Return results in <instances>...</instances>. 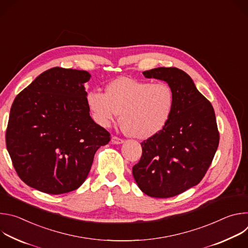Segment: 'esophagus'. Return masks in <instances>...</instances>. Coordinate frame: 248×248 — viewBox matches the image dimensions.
<instances>
[{
    "label": "esophagus",
    "mask_w": 248,
    "mask_h": 248,
    "mask_svg": "<svg viewBox=\"0 0 248 248\" xmlns=\"http://www.w3.org/2000/svg\"><path fill=\"white\" fill-rule=\"evenodd\" d=\"M111 142H112L113 144H117V145H119V144L124 143V139L119 138V137H117V136H113V137H112V139H111Z\"/></svg>",
    "instance_id": "34e87169"
}]
</instances>
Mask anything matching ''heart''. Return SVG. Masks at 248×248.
Returning <instances> with one entry per match:
<instances>
[{"label":"heart","mask_w":248,"mask_h":248,"mask_svg":"<svg viewBox=\"0 0 248 248\" xmlns=\"http://www.w3.org/2000/svg\"><path fill=\"white\" fill-rule=\"evenodd\" d=\"M174 100L172 89L165 82L128 78L113 80L105 93L91 90L86 94V105L95 124L109 127L122 112L121 124L125 133L141 140L164 129L172 114Z\"/></svg>","instance_id":"1"}]
</instances>
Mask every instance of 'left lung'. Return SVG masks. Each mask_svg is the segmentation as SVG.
I'll list each match as a JSON object with an SVG mask.
<instances>
[{
    "mask_svg": "<svg viewBox=\"0 0 248 248\" xmlns=\"http://www.w3.org/2000/svg\"><path fill=\"white\" fill-rule=\"evenodd\" d=\"M143 76L166 81L175 100L164 129L141 143L132 174L148 196L169 198L198 185L210 167L220 139L215 112L184 70L156 67Z\"/></svg>",
    "mask_w": 248,
    "mask_h": 248,
    "instance_id": "left-lung-1",
    "label": "left lung"
}]
</instances>
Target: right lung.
<instances>
[{"label":"right lung","mask_w":248,"mask_h":248,"mask_svg":"<svg viewBox=\"0 0 248 248\" xmlns=\"http://www.w3.org/2000/svg\"><path fill=\"white\" fill-rule=\"evenodd\" d=\"M85 70L53 67L15 99L6 133L7 149L22 182L48 194L78 189L96 151L111 139L86 105Z\"/></svg>","instance_id":"right-lung-1"}]
</instances>
